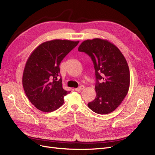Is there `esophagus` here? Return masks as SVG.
<instances>
[{
  "label": "esophagus",
  "mask_w": 155,
  "mask_h": 155,
  "mask_svg": "<svg viewBox=\"0 0 155 155\" xmlns=\"http://www.w3.org/2000/svg\"><path fill=\"white\" fill-rule=\"evenodd\" d=\"M84 88H85V87H84L83 85H81V86H79L78 88H75V90H76V91H81L83 90Z\"/></svg>",
  "instance_id": "34e87169"
}]
</instances>
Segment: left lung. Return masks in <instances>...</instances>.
<instances>
[{
	"mask_svg": "<svg viewBox=\"0 0 155 155\" xmlns=\"http://www.w3.org/2000/svg\"><path fill=\"white\" fill-rule=\"evenodd\" d=\"M78 51L90 56L95 69L96 97L88 107L97 114L110 113L127 94L130 85L127 62L118 47L105 39L84 41Z\"/></svg>",
	"mask_w": 155,
	"mask_h": 155,
	"instance_id": "1",
	"label": "left lung"
}]
</instances>
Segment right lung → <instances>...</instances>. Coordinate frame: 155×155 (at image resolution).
<instances>
[{
  "label": "right lung",
  "instance_id": "right-lung-1",
  "mask_svg": "<svg viewBox=\"0 0 155 155\" xmlns=\"http://www.w3.org/2000/svg\"><path fill=\"white\" fill-rule=\"evenodd\" d=\"M79 41L55 39L45 42L32 51L26 63L22 85L26 96L39 110L50 112L64 103L69 92L62 86L59 64Z\"/></svg>",
  "mask_w": 155,
  "mask_h": 155
}]
</instances>
